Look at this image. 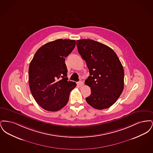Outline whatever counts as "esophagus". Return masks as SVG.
Returning a JSON list of instances; mask_svg holds the SVG:
<instances>
[{
  "mask_svg": "<svg viewBox=\"0 0 153 153\" xmlns=\"http://www.w3.org/2000/svg\"><path fill=\"white\" fill-rule=\"evenodd\" d=\"M83 84H84V83H83V82H82V81H79V82H77V85H78L79 87H81V86H82V85H83Z\"/></svg>",
  "mask_w": 153,
  "mask_h": 153,
  "instance_id": "obj_1",
  "label": "esophagus"
}]
</instances>
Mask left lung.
Segmentation results:
<instances>
[{
    "instance_id": "1",
    "label": "left lung",
    "mask_w": 153,
    "mask_h": 153,
    "mask_svg": "<svg viewBox=\"0 0 153 153\" xmlns=\"http://www.w3.org/2000/svg\"><path fill=\"white\" fill-rule=\"evenodd\" d=\"M76 42L79 53L85 61L90 74L85 81L91 90L86 101L95 109L108 108L123 92V66L115 51L107 45L89 39Z\"/></svg>"
}]
</instances>
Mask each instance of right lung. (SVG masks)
I'll return each mask as SVG.
<instances>
[{"label": "right lung", "instance_id": "obj_1", "mask_svg": "<svg viewBox=\"0 0 153 153\" xmlns=\"http://www.w3.org/2000/svg\"><path fill=\"white\" fill-rule=\"evenodd\" d=\"M76 41L59 39L42 46L30 64L29 82L34 99L49 111L62 108L76 83L68 81L65 58L72 51Z\"/></svg>", "mask_w": 153, "mask_h": 153}]
</instances>
